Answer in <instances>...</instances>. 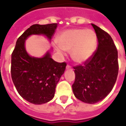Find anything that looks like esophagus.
<instances>
[{"instance_id":"1","label":"esophagus","mask_w":126,"mask_h":126,"mask_svg":"<svg viewBox=\"0 0 126 126\" xmlns=\"http://www.w3.org/2000/svg\"><path fill=\"white\" fill-rule=\"evenodd\" d=\"M66 69H71V67L70 65H67V66H66Z\"/></svg>"}]
</instances>
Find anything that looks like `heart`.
<instances>
[{"mask_svg": "<svg viewBox=\"0 0 126 126\" xmlns=\"http://www.w3.org/2000/svg\"><path fill=\"white\" fill-rule=\"evenodd\" d=\"M96 36L90 29L76 28L63 32L58 39V44L71 53L72 59L83 63L93 55L96 47Z\"/></svg>", "mask_w": 126, "mask_h": 126, "instance_id": "1", "label": "heart"}]
</instances>
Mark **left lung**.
<instances>
[{"mask_svg":"<svg viewBox=\"0 0 126 126\" xmlns=\"http://www.w3.org/2000/svg\"><path fill=\"white\" fill-rule=\"evenodd\" d=\"M98 40V47L84 65L74 67L76 74L72 89L82 102L93 104L109 94L116 82L118 71L117 50L107 32L92 23Z\"/></svg>","mask_w":126,"mask_h":126,"instance_id":"left-lung-1","label":"left lung"}]
</instances>
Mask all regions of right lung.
<instances>
[{
    "mask_svg": "<svg viewBox=\"0 0 126 126\" xmlns=\"http://www.w3.org/2000/svg\"><path fill=\"white\" fill-rule=\"evenodd\" d=\"M57 27V23L32 25L18 38L11 55V74L13 84L21 97L35 105L52 100L67 63L54 61L49 52L42 58L29 56L25 49V40L32 34H44L50 39Z\"/></svg>",
    "mask_w": 126,
    "mask_h": 126,
    "instance_id": "add662e5",
    "label": "right lung"
}]
</instances>
